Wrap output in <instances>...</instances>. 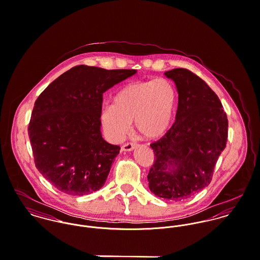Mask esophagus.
<instances>
[{
  "instance_id": "34e87169",
  "label": "esophagus",
  "mask_w": 260,
  "mask_h": 260,
  "mask_svg": "<svg viewBox=\"0 0 260 260\" xmlns=\"http://www.w3.org/2000/svg\"><path fill=\"white\" fill-rule=\"evenodd\" d=\"M136 143H134V142H127V143H125V144H123L122 145V147L121 149L123 150V151H131V150H133V149L136 147Z\"/></svg>"
}]
</instances>
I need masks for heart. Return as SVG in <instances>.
I'll use <instances>...</instances> for the list:
<instances>
[{
	"instance_id": "heart-1",
	"label": "heart",
	"mask_w": 260,
	"mask_h": 260,
	"mask_svg": "<svg viewBox=\"0 0 260 260\" xmlns=\"http://www.w3.org/2000/svg\"><path fill=\"white\" fill-rule=\"evenodd\" d=\"M176 90L166 79L133 82L115 97L114 104L101 113L103 126L114 140H120L134 121L136 131L154 138L170 125L176 105Z\"/></svg>"
}]
</instances>
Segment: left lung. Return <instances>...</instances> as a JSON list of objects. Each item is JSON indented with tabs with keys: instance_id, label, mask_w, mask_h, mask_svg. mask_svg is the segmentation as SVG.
Segmentation results:
<instances>
[{
	"instance_id": "8db88e82",
	"label": "left lung",
	"mask_w": 260,
	"mask_h": 260,
	"mask_svg": "<svg viewBox=\"0 0 260 260\" xmlns=\"http://www.w3.org/2000/svg\"><path fill=\"white\" fill-rule=\"evenodd\" d=\"M175 82V122L150 144L154 163L149 188L157 197L180 201L211 182L215 164L226 147L228 120L218 96L197 75L184 68L165 72Z\"/></svg>"
}]
</instances>
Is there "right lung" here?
Returning <instances> with one entry per match:
<instances>
[{
	"instance_id": "right-lung-1",
	"label": "right lung",
	"mask_w": 260,
	"mask_h": 260,
	"mask_svg": "<svg viewBox=\"0 0 260 260\" xmlns=\"http://www.w3.org/2000/svg\"><path fill=\"white\" fill-rule=\"evenodd\" d=\"M136 72L75 66L38 97L28 127L34 162L61 192L83 196L105 184L120 146L101 135L103 93Z\"/></svg>"
}]
</instances>
